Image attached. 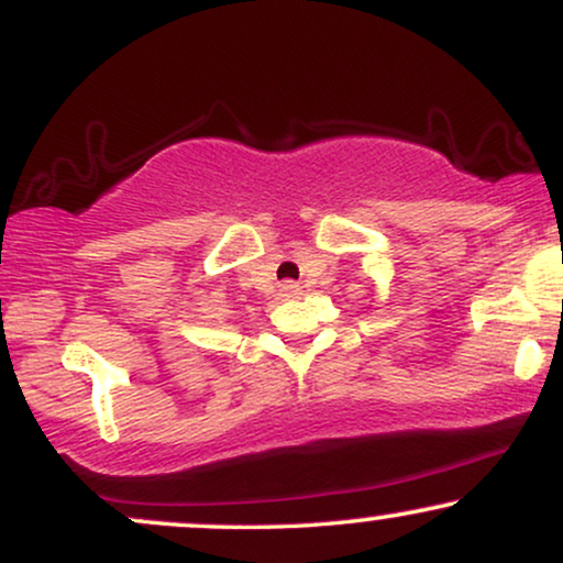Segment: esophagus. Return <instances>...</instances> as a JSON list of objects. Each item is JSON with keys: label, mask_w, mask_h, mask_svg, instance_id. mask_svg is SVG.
<instances>
[{"label": "esophagus", "mask_w": 563, "mask_h": 563, "mask_svg": "<svg viewBox=\"0 0 563 563\" xmlns=\"http://www.w3.org/2000/svg\"><path fill=\"white\" fill-rule=\"evenodd\" d=\"M301 294V288L299 286H296V283H283V286H280V296H283V299H296V296H299Z\"/></svg>", "instance_id": "esophagus-1"}]
</instances>
